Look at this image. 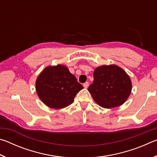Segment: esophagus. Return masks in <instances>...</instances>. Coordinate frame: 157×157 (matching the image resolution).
Instances as JSON below:
<instances>
[{
    "label": "esophagus",
    "instance_id": "1",
    "mask_svg": "<svg viewBox=\"0 0 157 157\" xmlns=\"http://www.w3.org/2000/svg\"><path fill=\"white\" fill-rule=\"evenodd\" d=\"M89 85V82H85V83L83 84V86H84V87L85 89H86V88H88Z\"/></svg>",
    "mask_w": 157,
    "mask_h": 157
}]
</instances>
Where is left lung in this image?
Wrapping results in <instances>:
<instances>
[{
    "label": "left lung",
    "instance_id": "left-lung-1",
    "mask_svg": "<svg viewBox=\"0 0 157 157\" xmlns=\"http://www.w3.org/2000/svg\"><path fill=\"white\" fill-rule=\"evenodd\" d=\"M94 79L88 91L102 107L110 109L121 106L131 94V79L117 66L98 67L94 71Z\"/></svg>",
    "mask_w": 157,
    "mask_h": 157
}]
</instances>
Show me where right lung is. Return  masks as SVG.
I'll list each match as a JSON object with an SVG mask.
<instances>
[{
  "label": "right lung",
  "instance_id": "obj_1",
  "mask_svg": "<svg viewBox=\"0 0 157 157\" xmlns=\"http://www.w3.org/2000/svg\"><path fill=\"white\" fill-rule=\"evenodd\" d=\"M83 89L75 75L64 66H48L42 71L36 82L39 98L48 107L62 109L73 102L76 94Z\"/></svg>",
  "mask_w": 157,
  "mask_h": 157
}]
</instances>
